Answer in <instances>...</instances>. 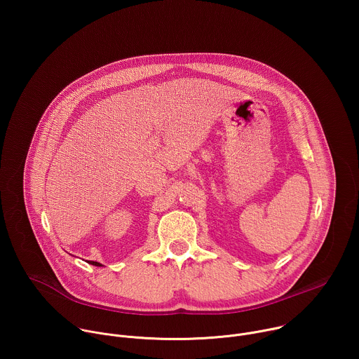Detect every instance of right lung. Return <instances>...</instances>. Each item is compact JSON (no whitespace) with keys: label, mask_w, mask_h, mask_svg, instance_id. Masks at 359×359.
I'll use <instances>...</instances> for the list:
<instances>
[{"label":"right lung","mask_w":359,"mask_h":359,"mask_svg":"<svg viewBox=\"0 0 359 359\" xmlns=\"http://www.w3.org/2000/svg\"><path fill=\"white\" fill-rule=\"evenodd\" d=\"M89 264L96 266V267H102V264H100V263H97V262H89Z\"/></svg>","instance_id":"add662e5"}]
</instances>
